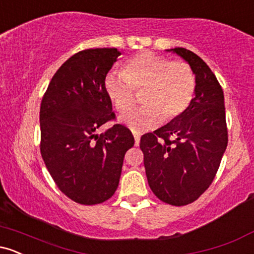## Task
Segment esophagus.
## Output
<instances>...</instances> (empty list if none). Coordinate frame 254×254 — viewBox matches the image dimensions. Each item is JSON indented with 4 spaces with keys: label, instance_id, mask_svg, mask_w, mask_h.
Returning <instances> with one entry per match:
<instances>
[{
    "label": "esophagus",
    "instance_id": "34e87169",
    "mask_svg": "<svg viewBox=\"0 0 254 254\" xmlns=\"http://www.w3.org/2000/svg\"><path fill=\"white\" fill-rule=\"evenodd\" d=\"M133 138H135V145H136V147H138V145H139V135L135 133V135H133Z\"/></svg>",
    "mask_w": 254,
    "mask_h": 254
}]
</instances>
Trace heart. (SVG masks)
Here are the masks:
<instances>
[{
  "label": "heart",
  "instance_id": "obj_1",
  "mask_svg": "<svg viewBox=\"0 0 254 254\" xmlns=\"http://www.w3.org/2000/svg\"><path fill=\"white\" fill-rule=\"evenodd\" d=\"M104 88L119 113L129 111L135 103V90H142L143 105L121 117V122L133 132H143L155 129L162 119L174 121L189 109L196 90V74L184 61L142 52L127 61L122 71H110Z\"/></svg>",
  "mask_w": 254,
  "mask_h": 254
}]
</instances>
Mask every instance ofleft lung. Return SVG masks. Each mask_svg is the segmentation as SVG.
Returning <instances> with one entry per match:
<instances>
[{"mask_svg":"<svg viewBox=\"0 0 254 254\" xmlns=\"http://www.w3.org/2000/svg\"><path fill=\"white\" fill-rule=\"evenodd\" d=\"M196 74V90L180 117L141 137L151 191L162 202L186 205L197 199L216 176L228 143L223 90L206 63L184 48L171 49Z\"/></svg>","mask_w":254,"mask_h":254,"instance_id":"1","label":"left lung"}]
</instances>
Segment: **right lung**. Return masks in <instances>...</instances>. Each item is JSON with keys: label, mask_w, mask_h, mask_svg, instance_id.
I'll use <instances>...</instances> for the list:
<instances>
[{"label": "right lung", "mask_w": 254, "mask_h": 254, "mask_svg": "<svg viewBox=\"0 0 254 254\" xmlns=\"http://www.w3.org/2000/svg\"><path fill=\"white\" fill-rule=\"evenodd\" d=\"M117 49H88L65 61L49 83L40 105V153L61 191L83 205L103 203L118 188L124 155L135 139L115 124L104 80L121 56Z\"/></svg>", "instance_id": "add662e5"}]
</instances>
